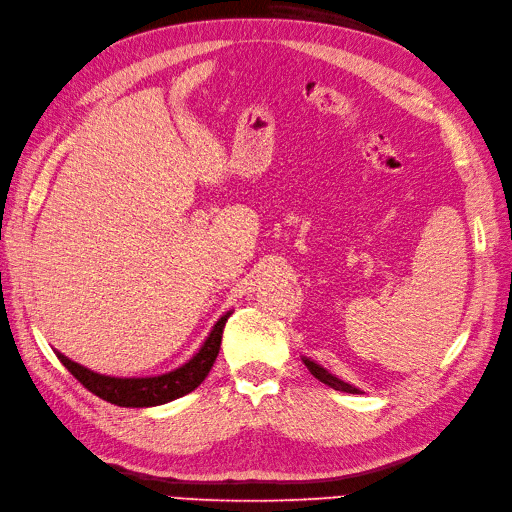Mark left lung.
<instances>
[{
    "instance_id": "8db88e82",
    "label": "left lung",
    "mask_w": 512,
    "mask_h": 512,
    "mask_svg": "<svg viewBox=\"0 0 512 512\" xmlns=\"http://www.w3.org/2000/svg\"><path fill=\"white\" fill-rule=\"evenodd\" d=\"M302 361H304V366L309 368V372L313 374V377H315L317 381H322L324 385H328V388L339 390V392H348V394H363L359 388H355V385H350L348 381L339 379L337 374L328 372L324 366H320V363L313 361L311 357H304V355H302Z\"/></svg>"
}]
</instances>
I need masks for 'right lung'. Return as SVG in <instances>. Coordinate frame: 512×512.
Masks as SVG:
<instances>
[{
  "label": "right lung",
  "mask_w": 512,
  "mask_h": 512,
  "mask_svg": "<svg viewBox=\"0 0 512 512\" xmlns=\"http://www.w3.org/2000/svg\"><path fill=\"white\" fill-rule=\"evenodd\" d=\"M230 315L232 309L225 311L219 320L214 322L208 337L203 339L199 350L186 363H181V366L162 374H151V377H113V374H100L72 361L70 357H65L59 350L54 352L56 357L61 359L63 366L70 370L89 392L100 396L102 401L120 407H155L181 399L184 394L199 388L203 379L208 377L214 361H217L223 328Z\"/></svg>",
  "instance_id": "right-lung-1"
}]
</instances>
